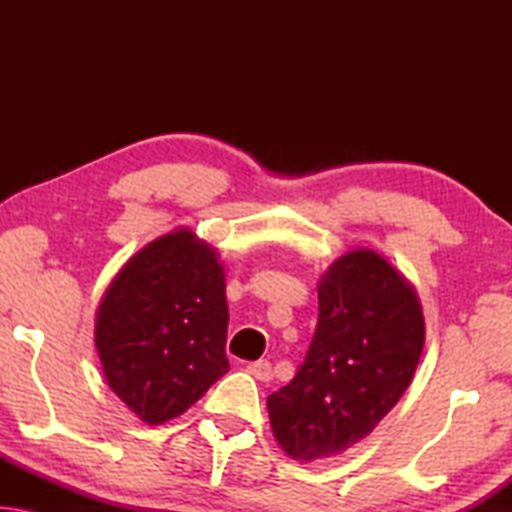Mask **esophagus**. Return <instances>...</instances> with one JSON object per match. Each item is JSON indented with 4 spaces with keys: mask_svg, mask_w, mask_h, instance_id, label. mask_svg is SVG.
I'll list each match as a JSON object with an SVG mask.
<instances>
[{
    "mask_svg": "<svg viewBox=\"0 0 512 512\" xmlns=\"http://www.w3.org/2000/svg\"><path fill=\"white\" fill-rule=\"evenodd\" d=\"M246 372H250L259 381H271L273 379V368L268 361H253L246 366Z\"/></svg>",
    "mask_w": 512,
    "mask_h": 512,
    "instance_id": "esophagus-1",
    "label": "esophagus"
}]
</instances>
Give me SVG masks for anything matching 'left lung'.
Here are the masks:
<instances>
[{"label": "left lung", "mask_w": 512, "mask_h": 512, "mask_svg": "<svg viewBox=\"0 0 512 512\" xmlns=\"http://www.w3.org/2000/svg\"><path fill=\"white\" fill-rule=\"evenodd\" d=\"M422 348L413 284L370 248L334 259L318 282V325L305 363L266 400L277 445L298 463L348 452L400 402Z\"/></svg>", "instance_id": "8db88e82"}]
</instances>
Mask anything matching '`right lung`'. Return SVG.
Returning a JSON list of instances; mask_svg holds the SVG:
<instances>
[{
	"instance_id": "add662e5",
	"label": "right lung",
	"mask_w": 512,
	"mask_h": 512,
	"mask_svg": "<svg viewBox=\"0 0 512 512\" xmlns=\"http://www.w3.org/2000/svg\"><path fill=\"white\" fill-rule=\"evenodd\" d=\"M225 268L216 248L178 228L121 266L94 320L103 375L146 424H164L228 372Z\"/></svg>"
}]
</instances>
